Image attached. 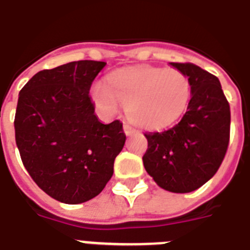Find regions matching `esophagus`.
Here are the masks:
<instances>
[{
    "label": "esophagus",
    "mask_w": 250,
    "mask_h": 250,
    "mask_svg": "<svg viewBox=\"0 0 250 250\" xmlns=\"http://www.w3.org/2000/svg\"><path fill=\"white\" fill-rule=\"evenodd\" d=\"M123 129H125V133L127 136H131L132 133H135V132H136V129L133 128V127H131V125H123Z\"/></svg>",
    "instance_id": "34e87169"
}]
</instances>
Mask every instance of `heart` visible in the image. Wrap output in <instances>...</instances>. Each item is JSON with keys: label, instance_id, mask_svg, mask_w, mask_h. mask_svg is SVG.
Returning a JSON list of instances; mask_svg holds the SVG:
<instances>
[{"label": "heart", "instance_id": "b5f03b06", "mask_svg": "<svg viewBox=\"0 0 250 250\" xmlns=\"http://www.w3.org/2000/svg\"><path fill=\"white\" fill-rule=\"evenodd\" d=\"M92 97L107 114L115 113L121 103L135 125L159 129L184 115L191 99V83L178 69L129 68L109 77L107 86H93Z\"/></svg>", "mask_w": 250, "mask_h": 250}]
</instances>
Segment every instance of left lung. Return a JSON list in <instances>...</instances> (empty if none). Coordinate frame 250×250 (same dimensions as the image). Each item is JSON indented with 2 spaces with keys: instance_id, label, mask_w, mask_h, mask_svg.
<instances>
[{
  "instance_id": "8db88e82",
  "label": "left lung",
  "mask_w": 250,
  "mask_h": 250,
  "mask_svg": "<svg viewBox=\"0 0 250 250\" xmlns=\"http://www.w3.org/2000/svg\"><path fill=\"white\" fill-rule=\"evenodd\" d=\"M191 83L182 119L163 132H146V172L164 190L190 192L218 171L230 141V105L216 76L191 62H171Z\"/></svg>"
}]
</instances>
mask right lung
Masks as SVG:
<instances>
[{"label":"right lung","mask_w":250,"mask_h":250,"mask_svg":"<svg viewBox=\"0 0 250 250\" xmlns=\"http://www.w3.org/2000/svg\"><path fill=\"white\" fill-rule=\"evenodd\" d=\"M106 65L79 60L41 70L20 90L15 140L24 167L47 195L79 204L99 195L123 149V125H103L90 88Z\"/></svg>","instance_id":"1"}]
</instances>
